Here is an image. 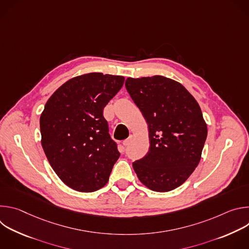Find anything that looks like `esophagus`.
Wrapping results in <instances>:
<instances>
[{
	"label": "esophagus",
	"instance_id": "esophagus-1",
	"mask_svg": "<svg viewBox=\"0 0 249 249\" xmlns=\"http://www.w3.org/2000/svg\"><path fill=\"white\" fill-rule=\"evenodd\" d=\"M132 140H133V135H130V136H129V138H128V139H126V140L123 142V146H124V147L129 146V145L131 144Z\"/></svg>",
	"mask_w": 249,
	"mask_h": 249
}]
</instances>
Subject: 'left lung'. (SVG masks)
Masks as SVG:
<instances>
[{"label":"left lung","mask_w":249,"mask_h":249,"mask_svg":"<svg viewBox=\"0 0 249 249\" xmlns=\"http://www.w3.org/2000/svg\"><path fill=\"white\" fill-rule=\"evenodd\" d=\"M125 86L149 128V152L133 162L139 180L157 192L179 187L198 165L207 138L198 102L180 83L162 76L128 78Z\"/></svg>","instance_id":"left-lung-1"}]
</instances>
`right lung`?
I'll return each instance as SVG.
<instances>
[{"instance_id": "add662e5", "label": "right lung", "mask_w": 249, "mask_h": 249, "mask_svg": "<svg viewBox=\"0 0 249 249\" xmlns=\"http://www.w3.org/2000/svg\"><path fill=\"white\" fill-rule=\"evenodd\" d=\"M122 76L89 73L62 85L40 116L41 145L59 178L79 192H93L109 179L120 157L103 108L121 89Z\"/></svg>"}]
</instances>
